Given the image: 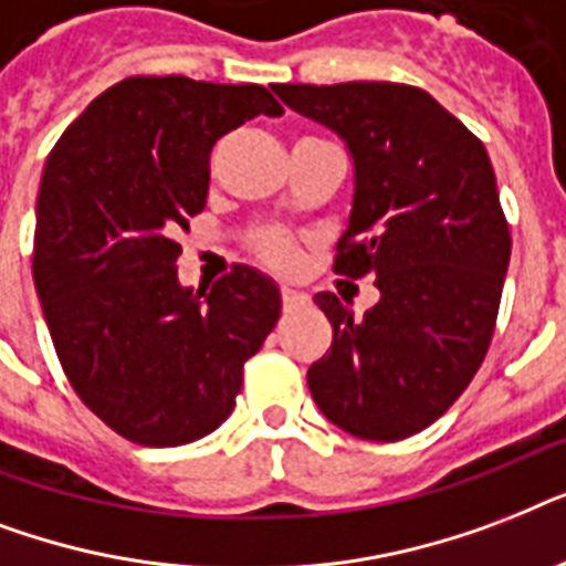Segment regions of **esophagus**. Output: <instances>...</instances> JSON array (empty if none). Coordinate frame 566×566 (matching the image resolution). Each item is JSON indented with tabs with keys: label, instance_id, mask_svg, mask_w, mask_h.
<instances>
[{
	"label": "esophagus",
	"instance_id": "1",
	"mask_svg": "<svg viewBox=\"0 0 566 566\" xmlns=\"http://www.w3.org/2000/svg\"><path fill=\"white\" fill-rule=\"evenodd\" d=\"M305 302H308V296H305V293L293 291V287H284L282 291V308L287 311V314H291V311H300Z\"/></svg>",
	"mask_w": 566,
	"mask_h": 566
}]
</instances>
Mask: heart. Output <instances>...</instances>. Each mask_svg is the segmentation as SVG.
Segmentation results:
<instances>
[{
  "label": "heart",
  "mask_w": 566,
  "mask_h": 566,
  "mask_svg": "<svg viewBox=\"0 0 566 566\" xmlns=\"http://www.w3.org/2000/svg\"><path fill=\"white\" fill-rule=\"evenodd\" d=\"M252 247L261 258H264L266 264L275 266V270H291L296 264V258H300V247H296V240L287 234L279 226H264V229H258L252 234Z\"/></svg>",
  "instance_id": "1"
}]
</instances>
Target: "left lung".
I'll return each instance as SVG.
<instances>
[{
  "mask_svg": "<svg viewBox=\"0 0 566 566\" xmlns=\"http://www.w3.org/2000/svg\"><path fill=\"white\" fill-rule=\"evenodd\" d=\"M273 91L349 146L355 196L335 273L376 275L381 293L361 319L335 293L314 296L335 335L311 364V396L355 438H411L473 381L500 314L511 231L488 149L411 84Z\"/></svg>",
  "mask_w": 566,
  "mask_h": 566,
  "instance_id": "1",
  "label": "left lung"
}]
</instances>
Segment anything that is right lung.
<instances>
[{
  "label": "right lung",
  "instance_id": "add662e5",
  "mask_svg": "<svg viewBox=\"0 0 566 566\" xmlns=\"http://www.w3.org/2000/svg\"><path fill=\"white\" fill-rule=\"evenodd\" d=\"M258 114H284L261 84L132 75L78 114L43 167L31 273L57 361L140 447L211 434L282 314L252 266L234 264L211 293L181 287L176 270L213 144Z\"/></svg>",
  "mask_w": 566,
  "mask_h": 566
}]
</instances>
